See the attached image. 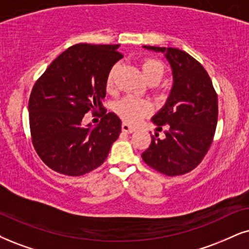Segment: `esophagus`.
I'll list each match as a JSON object with an SVG mask.
<instances>
[{
    "label": "esophagus",
    "mask_w": 249,
    "mask_h": 249,
    "mask_svg": "<svg viewBox=\"0 0 249 249\" xmlns=\"http://www.w3.org/2000/svg\"><path fill=\"white\" fill-rule=\"evenodd\" d=\"M122 131L125 132V133H133L135 131V128L133 126H131V125L126 124V123H123L122 124Z\"/></svg>",
    "instance_id": "esophagus-1"
}]
</instances>
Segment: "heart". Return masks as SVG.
Listing matches in <instances>:
<instances>
[{
    "instance_id": "1",
    "label": "heart",
    "mask_w": 249,
    "mask_h": 249,
    "mask_svg": "<svg viewBox=\"0 0 249 249\" xmlns=\"http://www.w3.org/2000/svg\"><path fill=\"white\" fill-rule=\"evenodd\" d=\"M141 70H142V73L147 80L153 79V78L161 80L163 74H164V65L157 59L146 58L141 63ZM115 72L116 67L110 70L108 78H107V86L108 87L112 86ZM116 111L126 123L135 124L152 111V106L146 100L138 99L134 96H126L117 102Z\"/></svg>"
}]
</instances>
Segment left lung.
<instances>
[{
    "instance_id": "obj_1",
    "label": "left lung",
    "mask_w": 249,
    "mask_h": 249,
    "mask_svg": "<svg viewBox=\"0 0 249 249\" xmlns=\"http://www.w3.org/2000/svg\"><path fill=\"white\" fill-rule=\"evenodd\" d=\"M142 48L164 54L174 84L165 105L152 117L160 130L168 125L165 138L152 135V143L141 156L163 175L187 174L200 164L213 142L218 116L217 94L204 68L187 53L165 47Z\"/></svg>"
}]
</instances>
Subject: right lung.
<instances>
[{
    "label": "right lung",
    "mask_w": 249,
    "mask_h": 249,
    "mask_svg": "<svg viewBox=\"0 0 249 249\" xmlns=\"http://www.w3.org/2000/svg\"><path fill=\"white\" fill-rule=\"evenodd\" d=\"M119 45L79 43L47 68L28 101L32 142L40 159L58 174L78 177L106 161L122 131L114 112L106 114L107 78L123 56ZM97 108L100 124L82 125L85 113Z\"/></svg>",
    "instance_id": "obj_1"
}]
</instances>
